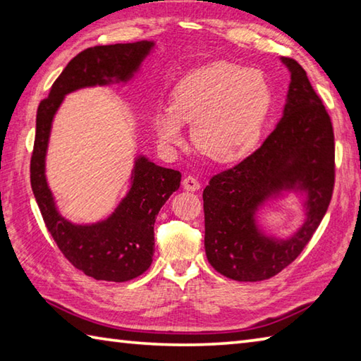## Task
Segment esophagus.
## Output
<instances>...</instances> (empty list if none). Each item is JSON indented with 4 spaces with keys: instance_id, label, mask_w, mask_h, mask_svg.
I'll use <instances>...</instances> for the list:
<instances>
[{
    "instance_id": "obj_1",
    "label": "esophagus",
    "mask_w": 361,
    "mask_h": 361,
    "mask_svg": "<svg viewBox=\"0 0 361 361\" xmlns=\"http://www.w3.org/2000/svg\"><path fill=\"white\" fill-rule=\"evenodd\" d=\"M183 188L186 189V191H191V192H195L199 191L200 189V183L194 178V176H185V180H183Z\"/></svg>"
}]
</instances>
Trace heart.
<instances>
[{
    "label": "heart",
    "instance_id": "1",
    "mask_svg": "<svg viewBox=\"0 0 361 361\" xmlns=\"http://www.w3.org/2000/svg\"><path fill=\"white\" fill-rule=\"evenodd\" d=\"M273 106V90L257 69L214 61L175 85L172 106L154 110L153 124L167 148L185 142L191 124L194 145L214 162L245 158L257 145Z\"/></svg>",
    "mask_w": 361,
    "mask_h": 361
}]
</instances>
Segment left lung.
Returning <instances> with one entry per match:
<instances>
[{"mask_svg": "<svg viewBox=\"0 0 361 361\" xmlns=\"http://www.w3.org/2000/svg\"><path fill=\"white\" fill-rule=\"evenodd\" d=\"M281 61L290 72L283 118L260 148L203 189L207 259L233 281H264L290 265L324 219L335 186L330 116L306 71L292 58ZM290 192L302 197L304 224L287 239L268 235L258 212Z\"/></svg>", "mask_w": 361, "mask_h": 361, "instance_id": "8db88e82", "label": "left lung"}]
</instances>
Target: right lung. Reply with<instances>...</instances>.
Returning <instances> with one entry per match:
<instances>
[{"instance_id":"right-lung-1","label":"right lung","mask_w":361,"mask_h":361,"mask_svg":"<svg viewBox=\"0 0 361 361\" xmlns=\"http://www.w3.org/2000/svg\"><path fill=\"white\" fill-rule=\"evenodd\" d=\"M154 49L153 41L97 45L72 58L51 85L36 115L31 156V189L45 226L72 265L97 281L124 283L145 273L153 262L154 221L161 207L180 188L178 170L156 166L137 156L130 186L109 218L93 224H74L58 212L45 176L51 123L64 96L88 87L128 83Z\"/></svg>"}]
</instances>
